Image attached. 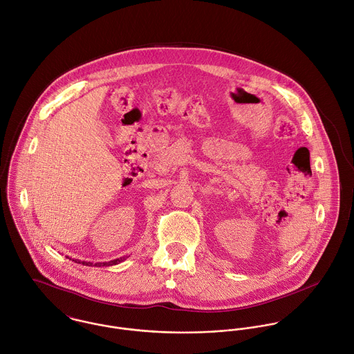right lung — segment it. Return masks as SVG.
<instances>
[{
	"instance_id": "1",
	"label": "right lung",
	"mask_w": 354,
	"mask_h": 354,
	"mask_svg": "<svg viewBox=\"0 0 354 354\" xmlns=\"http://www.w3.org/2000/svg\"><path fill=\"white\" fill-rule=\"evenodd\" d=\"M71 260V259H70ZM123 260H126L124 257H120V259H116V260H112V261H108V263H97V264H94L95 267H101V266H116V264H119V263H122ZM72 261H75V263H82L83 266H93V263H87V261H77V260H72Z\"/></svg>"
}]
</instances>
